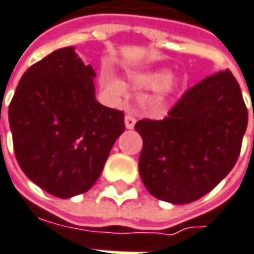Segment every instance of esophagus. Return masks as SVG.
Returning a JSON list of instances; mask_svg holds the SVG:
<instances>
[{"label":"esophagus","mask_w":254,"mask_h":254,"mask_svg":"<svg viewBox=\"0 0 254 254\" xmlns=\"http://www.w3.org/2000/svg\"><path fill=\"white\" fill-rule=\"evenodd\" d=\"M135 124H136V118L133 115H130V114H127V117H125V127L127 129H133L135 127Z\"/></svg>","instance_id":"1"}]
</instances>
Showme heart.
Masks as SVG:
<instances>
[{
	"instance_id": "heart-1",
	"label": "heart",
	"mask_w": 254,
	"mask_h": 254,
	"mask_svg": "<svg viewBox=\"0 0 254 254\" xmlns=\"http://www.w3.org/2000/svg\"><path fill=\"white\" fill-rule=\"evenodd\" d=\"M143 84L147 87H162L164 91H169L171 88V81H169V75L163 71H157V73H152V74H147L143 77ZM107 85L111 87L112 90H119V84L114 83V81H107Z\"/></svg>"
}]
</instances>
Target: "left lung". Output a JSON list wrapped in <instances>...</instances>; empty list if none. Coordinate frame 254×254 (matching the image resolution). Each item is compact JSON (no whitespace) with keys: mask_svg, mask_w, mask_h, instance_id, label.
Listing matches in <instances>:
<instances>
[{"mask_svg":"<svg viewBox=\"0 0 254 254\" xmlns=\"http://www.w3.org/2000/svg\"><path fill=\"white\" fill-rule=\"evenodd\" d=\"M248 108L231 70L188 88L166 118L137 121L143 139L139 173L147 191L171 204L194 202L238 162Z\"/></svg>","mask_w":254,"mask_h":254,"instance_id":"8db88e82","label":"left lung"}]
</instances>
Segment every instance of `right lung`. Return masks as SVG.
Listing matches in <instances>:
<instances>
[{"label":"right lung","mask_w":254,"mask_h":254,"mask_svg":"<svg viewBox=\"0 0 254 254\" xmlns=\"http://www.w3.org/2000/svg\"><path fill=\"white\" fill-rule=\"evenodd\" d=\"M92 77L73 46L59 49L25 71L8 108L19 167L55 197L88 191L125 130L124 112L95 100Z\"/></svg>","instance_id":"right-lung-1"}]
</instances>
